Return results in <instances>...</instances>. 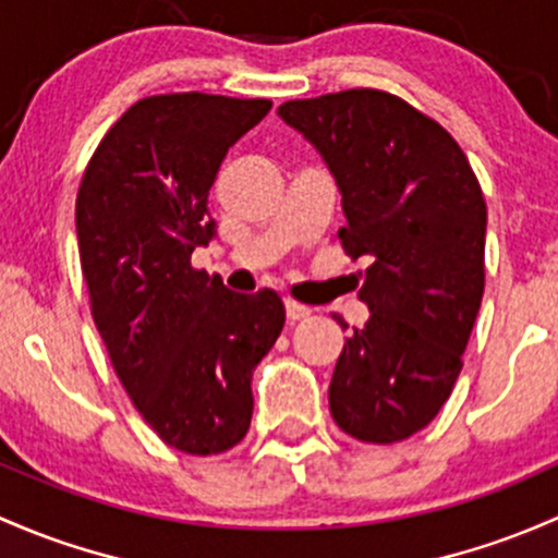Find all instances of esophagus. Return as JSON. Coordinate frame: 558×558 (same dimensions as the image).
I'll use <instances>...</instances> for the list:
<instances>
[{
	"label": "esophagus",
	"mask_w": 558,
	"mask_h": 558,
	"mask_svg": "<svg viewBox=\"0 0 558 558\" xmlns=\"http://www.w3.org/2000/svg\"><path fill=\"white\" fill-rule=\"evenodd\" d=\"M286 315H289V320H291V324H296V320H304V318H310V315H313V310H310V307H304V304L294 302V299H286Z\"/></svg>",
	"instance_id": "obj_1"
}]
</instances>
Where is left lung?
I'll list each match as a JSON object with an SVG mask.
<instances>
[{
  "mask_svg": "<svg viewBox=\"0 0 558 558\" xmlns=\"http://www.w3.org/2000/svg\"><path fill=\"white\" fill-rule=\"evenodd\" d=\"M342 192L348 256H366L368 320L344 342L328 409L348 436L396 444L447 403L484 296L486 203L465 151L372 87L286 101ZM342 326V320H337Z\"/></svg>",
  "mask_w": 558,
  "mask_h": 558,
  "instance_id": "8db88e82",
  "label": "left lung"
}]
</instances>
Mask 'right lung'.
<instances>
[{"label":"right lung","mask_w":558,"mask_h":558,"mask_svg":"<svg viewBox=\"0 0 558 558\" xmlns=\"http://www.w3.org/2000/svg\"><path fill=\"white\" fill-rule=\"evenodd\" d=\"M267 98L168 93L133 104L87 162L77 240L90 313L146 425L186 454H221L254 414L251 377L286 324L275 291L234 294L192 267L216 221L208 192Z\"/></svg>","instance_id":"add662e5"}]
</instances>
